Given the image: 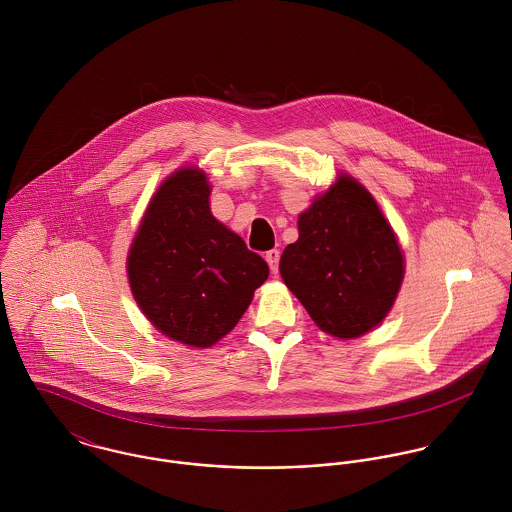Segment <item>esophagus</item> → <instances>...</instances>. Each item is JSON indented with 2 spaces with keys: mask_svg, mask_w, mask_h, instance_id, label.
I'll return each instance as SVG.
<instances>
[{
  "mask_svg": "<svg viewBox=\"0 0 512 512\" xmlns=\"http://www.w3.org/2000/svg\"><path fill=\"white\" fill-rule=\"evenodd\" d=\"M266 262H268V266H270V270L276 274L278 272V264H280V250H268L266 252Z\"/></svg>",
  "mask_w": 512,
  "mask_h": 512,
  "instance_id": "34e87169",
  "label": "esophagus"
}]
</instances>
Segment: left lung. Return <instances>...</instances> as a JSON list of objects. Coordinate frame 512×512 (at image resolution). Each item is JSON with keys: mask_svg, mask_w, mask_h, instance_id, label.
<instances>
[{"mask_svg": "<svg viewBox=\"0 0 512 512\" xmlns=\"http://www.w3.org/2000/svg\"><path fill=\"white\" fill-rule=\"evenodd\" d=\"M280 274L309 317L339 339L361 337L390 311L404 260L376 201L353 177L339 181L299 215Z\"/></svg>", "mask_w": 512, "mask_h": 512, "instance_id": "1", "label": "left lung"}]
</instances>
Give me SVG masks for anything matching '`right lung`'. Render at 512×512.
Here are the masks:
<instances>
[{"label":"right lung","instance_id":"obj_1","mask_svg":"<svg viewBox=\"0 0 512 512\" xmlns=\"http://www.w3.org/2000/svg\"><path fill=\"white\" fill-rule=\"evenodd\" d=\"M203 171L173 173L155 193L128 256L130 288L167 337L211 347L248 309L270 270L211 215Z\"/></svg>","mask_w":512,"mask_h":512}]
</instances>
